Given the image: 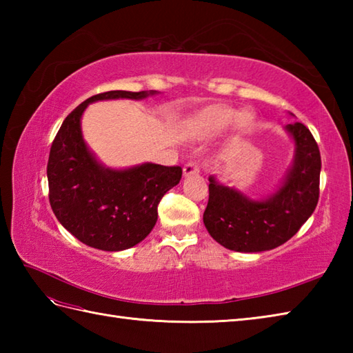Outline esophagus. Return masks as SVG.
Segmentation results:
<instances>
[{"mask_svg":"<svg viewBox=\"0 0 353 353\" xmlns=\"http://www.w3.org/2000/svg\"><path fill=\"white\" fill-rule=\"evenodd\" d=\"M200 172V168L199 165L196 162H188L183 167V176L188 177V176H192V174H199Z\"/></svg>","mask_w":353,"mask_h":353,"instance_id":"obj_1","label":"esophagus"}]
</instances>
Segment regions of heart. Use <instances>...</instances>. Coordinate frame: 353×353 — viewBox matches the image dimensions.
Listing matches in <instances>:
<instances>
[{
	"instance_id": "1",
	"label": "heart",
	"mask_w": 353,
	"mask_h": 353,
	"mask_svg": "<svg viewBox=\"0 0 353 353\" xmlns=\"http://www.w3.org/2000/svg\"><path fill=\"white\" fill-rule=\"evenodd\" d=\"M230 124L234 125L235 133L243 134L250 130L253 115L249 110L236 112L234 108L212 106L191 119L190 133L197 139H209L226 130Z\"/></svg>"
}]
</instances>
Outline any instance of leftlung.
Here are the masks:
<instances>
[{
	"label": "left lung",
	"mask_w": 353,
	"mask_h": 353,
	"mask_svg": "<svg viewBox=\"0 0 353 353\" xmlns=\"http://www.w3.org/2000/svg\"><path fill=\"white\" fill-rule=\"evenodd\" d=\"M283 129L294 144V156L268 196L250 197L215 176L209 177L203 223L209 235L229 250L258 253L276 249L297 234L317 206L321 170L317 142L302 123Z\"/></svg>",
	"instance_id": "left-lung-1"
}]
</instances>
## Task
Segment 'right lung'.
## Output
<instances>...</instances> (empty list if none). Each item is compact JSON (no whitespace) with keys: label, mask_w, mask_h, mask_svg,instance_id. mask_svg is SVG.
Wrapping results in <instances>:
<instances>
[{"label":"right lung","mask_w":353,"mask_h":353,"mask_svg":"<svg viewBox=\"0 0 353 353\" xmlns=\"http://www.w3.org/2000/svg\"><path fill=\"white\" fill-rule=\"evenodd\" d=\"M157 91H109L88 99L65 118L50 150V205L56 219L79 241L104 252L130 249L157 221L163 194L182 179L181 167L152 162L129 168L106 167L88 147L81 117L103 100H144Z\"/></svg>","instance_id":"1"}]
</instances>
